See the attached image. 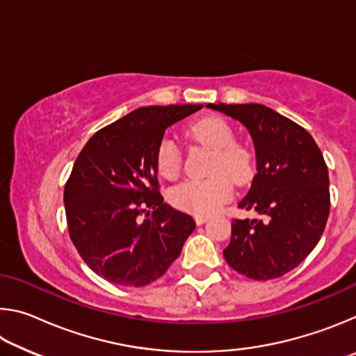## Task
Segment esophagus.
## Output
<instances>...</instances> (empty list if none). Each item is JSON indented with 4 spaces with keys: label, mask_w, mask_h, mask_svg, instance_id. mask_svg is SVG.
<instances>
[{
    "label": "esophagus",
    "mask_w": 356,
    "mask_h": 356,
    "mask_svg": "<svg viewBox=\"0 0 356 356\" xmlns=\"http://www.w3.org/2000/svg\"><path fill=\"white\" fill-rule=\"evenodd\" d=\"M195 220H196L197 225H204V222L209 220V216L207 215H196Z\"/></svg>",
    "instance_id": "1"
}]
</instances>
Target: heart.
<instances>
[{"instance_id": "b5f03b06", "label": "heart", "mask_w": 356, "mask_h": 356, "mask_svg": "<svg viewBox=\"0 0 356 356\" xmlns=\"http://www.w3.org/2000/svg\"><path fill=\"white\" fill-rule=\"evenodd\" d=\"M188 134L197 143L212 149L207 179H191L174 186L170 201L174 207L195 215H210L232 195V184L243 185L254 172L251 150L236 143L231 125L218 116H206L193 122ZM182 165L179 146L171 138H163L155 152V166L161 177L176 179Z\"/></svg>"}]
</instances>
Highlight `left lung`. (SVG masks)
I'll list each match as a JSON object with an SVG mask.
<instances>
[{
    "label": "left lung",
    "mask_w": 356,
    "mask_h": 356,
    "mask_svg": "<svg viewBox=\"0 0 356 356\" xmlns=\"http://www.w3.org/2000/svg\"><path fill=\"white\" fill-rule=\"evenodd\" d=\"M207 108L240 120L252 138L257 174L240 209L261 218L234 220L222 251L236 272L267 281L291 272L308 257L330 215V179L321 149L293 120L259 104Z\"/></svg>",
    "instance_id": "left-lung-1"
}]
</instances>
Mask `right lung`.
<instances>
[{
    "instance_id": "add662e5",
    "label": "right lung",
    "mask_w": 356,
    "mask_h": 356,
    "mask_svg": "<svg viewBox=\"0 0 356 356\" xmlns=\"http://www.w3.org/2000/svg\"><path fill=\"white\" fill-rule=\"evenodd\" d=\"M201 108H138L94 134L75 160L64 188L70 238L88 267L113 284L159 280L195 231L188 213L163 202L155 152L170 125Z\"/></svg>"
}]
</instances>
